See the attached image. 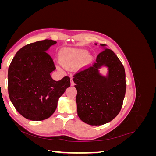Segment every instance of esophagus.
<instances>
[{
  "label": "esophagus",
  "instance_id": "1",
  "mask_svg": "<svg viewBox=\"0 0 156 156\" xmlns=\"http://www.w3.org/2000/svg\"><path fill=\"white\" fill-rule=\"evenodd\" d=\"M70 81H71V86H73L74 84H75V83H74V82H73V80L72 78H71Z\"/></svg>",
  "mask_w": 156,
  "mask_h": 156
}]
</instances>
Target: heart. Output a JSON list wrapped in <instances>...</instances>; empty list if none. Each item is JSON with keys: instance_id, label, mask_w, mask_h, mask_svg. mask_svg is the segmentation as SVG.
<instances>
[{"instance_id": "b5f03b06", "label": "heart", "mask_w": 156, "mask_h": 156, "mask_svg": "<svg viewBox=\"0 0 156 156\" xmlns=\"http://www.w3.org/2000/svg\"><path fill=\"white\" fill-rule=\"evenodd\" d=\"M60 59L64 67L70 68L78 65L83 60L84 63H88L91 60V56L88 55L86 50L65 48L60 51Z\"/></svg>"}]
</instances>
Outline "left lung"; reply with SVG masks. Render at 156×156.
Segmentation results:
<instances>
[{
  "instance_id": "obj_1",
  "label": "left lung",
  "mask_w": 156,
  "mask_h": 156,
  "mask_svg": "<svg viewBox=\"0 0 156 156\" xmlns=\"http://www.w3.org/2000/svg\"><path fill=\"white\" fill-rule=\"evenodd\" d=\"M102 51L92 66L73 75L77 90V114L83 122L91 126H101L112 120L120 112L126 94L124 66L112 50L100 44ZM105 65L109 68L107 78L98 73Z\"/></svg>"
}]
</instances>
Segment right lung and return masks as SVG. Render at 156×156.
Here are the masks:
<instances>
[{"label": "right lung", "instance_id": "right-lung-1", "mask_svg": "<svg viewBox=\"0 0 156 156\" xmlns=\"http://www.w3.org/2000/svg\"><path fill=\"white\" fill-rule=\"evenodd\" d=\"M56 43L45 40L23 47L9 66V97L17 112L27 119H48L55 111L58 98L70 87L69 77L58 81L51 77L56 67L46 51Z\"/></svg>", "mask_w": 156, "mask_h": 156}]
</instances>
